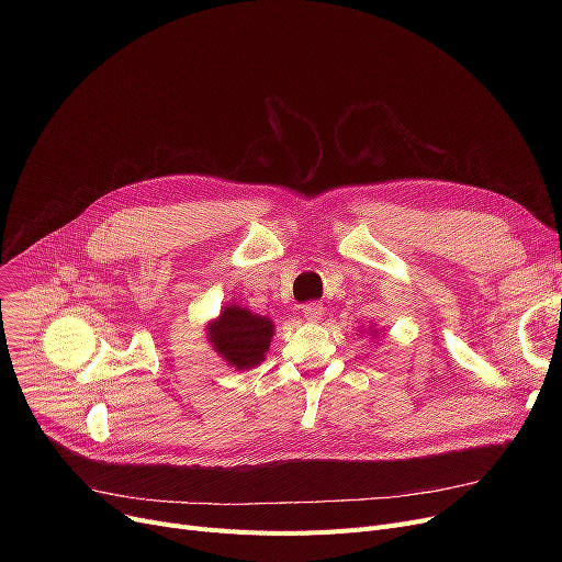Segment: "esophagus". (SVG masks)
Here are the masks:
<instances>
[{
	"mask_svg": "<svg viewBox=\"0 0 562 562\" xmlns=\"http://www.w3.org/2000/svg\"><path fill=\"white\" fill-rule=\"evenodd\" d=\"M301 312H303V316H305L307 321H318L321 314H323V305L316 303V301H312V303H305V305L301 307Z\"/></svg>",
	"mask_w": 562,
	"mask_h": 562,
	"instance_id": "esophagus-1",
	"label": "esophagus"
}]
</instances>
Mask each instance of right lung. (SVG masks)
<instances>
[{"label":"right lung","instance_id":"right-lung-1","mask_svg":"<svg viewBox=\"0 0 562 562\" xmlns=\"http://www.w3.org/2000/svg\"><path fill=\"white\" fill-rule=\"evenodd\" d=\"M273 337V323L244 307H225L210 326V339L229 367L250 369L261 362Z\"/></svg>","mask_w":562,"mask_h":562}]
</instances>
